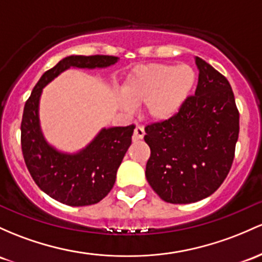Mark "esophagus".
<instances>
[{"label": "esophagus", "mask_w": 262, "mask_h": 262, "mask_svg": "<svg viewBox=\"0 0 262 262\" xmlns=\"http://www.w3.org/2000/svg\"><path fill=\"white\" fill-rule=\"evenodd\" d=\"M145 132L144 129L142 128V126H137L136 129H134V134H133V140L134 142H138V140L143 139V137H144Z\"/></svg>", "instance_id": "obj_1"}]
</instances>
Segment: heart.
I'll list each match as a JSON object with an SVG mask.
<instances>
[{"instance_id":"heart-1","label":"heart","mask_w":262,"mask_h":262,"mask_svg":"<svg viewBox=\"0 0 262 262\" xmlns=\"http://www.w3.org/2000/svg\"><path fill=\"white\" fill-rule=\"evenodd\" d=\"M196 72L189 64H142L126 76L118 108L126 114L144 104L148 119L155 123L173 119L185 107L196 84Z\"/></svg>"}]
</instances>
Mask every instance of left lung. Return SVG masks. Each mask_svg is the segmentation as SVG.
I'll use <instances>...</instances> for the list:
<instances>
[{"instance_id": "1", "label": "left lung", "mask_w": 262, "mask_h": 262, "mask_svg": "<svg viewBox=\"0 0 262 262\" xmlns=\"http://www.w3.org/2000/svg\"><path fill=\"white\" fill-rule=\"evenodd\" d=\"M195 96L173 119L145 128L150 148L145 177L166 203L210 196L228 177L238 138V112L229 80L195 57Z\"/></svg>"}]
</instances>
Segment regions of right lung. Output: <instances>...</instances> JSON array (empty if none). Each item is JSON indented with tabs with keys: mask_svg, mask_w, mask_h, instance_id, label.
I'll return each mask as SVG.
<instances>
[{
	"mask_svg": "<svg viewBox=\"0 0 262 262\" xmlns=\"http://www.w3.org/2000/svg\"><path fill=\"white\" fill-rule=\"evenodd\" d=\"M113 56H68L45 72L25 104L21 145L34 183L52 199L70 206L99 203L116 183L117 171L132 144L134 125L102 128L84 148L68 153L45 138L39 120L43 88L71 68L103 70L116 64Z\"/></svg>",
	"mask_w": 262,
	"mask_h": 262,
	"instance_id": "right-lung-1",
	"label": "right lung"
}]
</instances>
